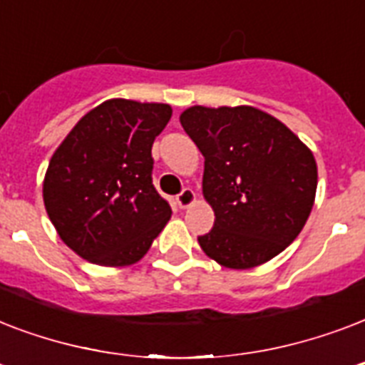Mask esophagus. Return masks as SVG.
<instances>
[{"label": "esophagus", "mask_w": 365, "mask_h": 365, "mask_svg": "<svg viewBox=\"0 0 365 365\" xmlns=\"http://www.w3.org/2000/svg\"><path fill=\"white\" fill-rule=\"evenodd\" d=\"M195 202V191L193 189H182V193L178 195L176 197V205L180 206V208H187V206H191Z\"/></svg>", "instance_id": "1"}]
</instances>
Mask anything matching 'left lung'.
Listing matches in <instances>:
<instances>
[{
  "instance_id": "left-lung-1",
  "label": "left lung",
  "mask_w": 365,
  "mask_h": 365,
  "mask_svg": "<svg viewBox=\"0 0 365 365\" xmlns=\"http://www.w3.org/2000/svg\"><path fill=\"white\" fill-rule=\"evenodd\" d=\"M205 155L202 193L214 227L200 248L220 265L250 269L294 242L317 195V160L288 126L250 106H193L180 115Z\"/></svg>"
}]
</instances>
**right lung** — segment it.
Returning a JSON list of instances; mask_svg holds the SVG:
<instances>
[{"mask_svg":"<svg viewBox=\"0 0 365 365\" xmlns=\"http://www.w3.org/2000/svg\"><path fill=\"white\" fill-rule=\"evenodd\" d=\"M170 117L168 104L108 100L54 151L43 200L60 239L83 259L132 265L170 220L151 178V145Z\"/></svg>","mask_w":365,"mask_h":365,"instance_id":"right-lung-1","label":"right lung"}]
</instances>
